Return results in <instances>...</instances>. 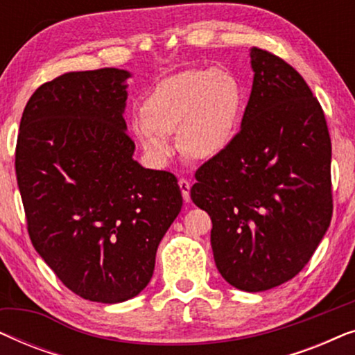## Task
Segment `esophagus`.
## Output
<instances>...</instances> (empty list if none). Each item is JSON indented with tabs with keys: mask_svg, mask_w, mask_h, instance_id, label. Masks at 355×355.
I'll return each mask as SVG.
<instances>
[{
	"mask_svg": "<svg viewBox=\"0 0 355 355\" xmlns=\"http://www.w3.org/2000/svg\"><path fill=\"white\" fill-rule=\"evenodd\" d=\"M179 189L182 192L184 202H191V182L187 179H179Z\"/></svg>",
	"mask_w": 355,
	"mask_h": 355,
	"instance_id": "obj_1",
	"label": "esophagus"
}]
</instances>
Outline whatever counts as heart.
Here are the masks:
<instances>
[{"mask_svg": "<svg viewBox=\"0 0 355 355\" xmlns=\"http://www.w3.org/2000/svg\"><path fill=\"white\" fill-rule=\"evenodd\" d=\"M244 106L239 80L221 69H189L155 87L144 116L132 130L150 158L164 162L174 153L168 134L179 130L189 157L208 159L225 152L234 139Z\"/></svg>", "mask_w": 355, "mask_h": 355, "instance_id": "1", "label": "heart"}]
</instances>
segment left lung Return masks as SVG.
I'll return each mask as SVG.
<instances>
[{
  "instance_id": "left-lung-1",
  "label": "left lung",
  "mask_w": 355,
  "mask_h": 355,
  "mask_svg": "<svg viewBox=\"0 0 355 355\" xmlns=\"http://www.w3.org/2000/svg\"><path fill=\"white\" fill-rule=\"evenodd\" d=\"M241 130L197 169L191 198L211 218L216 268L260 293L293 279L312 259L333 215L331 139L302 76L260 48Z\"/></svg>"
}]
</instances>
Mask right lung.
Returning <instances> with one entry per match:
<instances>
[{
  "label": "right lung",
  "mask_w": 355,
  "mask_h": 355,
  "mask_svg": "<svg viewBox=\"0 0 355 355\" xmlns=\"http://www.w3.org/2000/svg\"><path fill=\"white\" fill-rule=\"evenodd\" d=\"M130 72H67L22 113L16 176L38 255L82 299L118 304L152 279L182 207L178 179L132 158L123 118Z\"/></svg>",
  "instance_id": "1"
}]
</instances>
